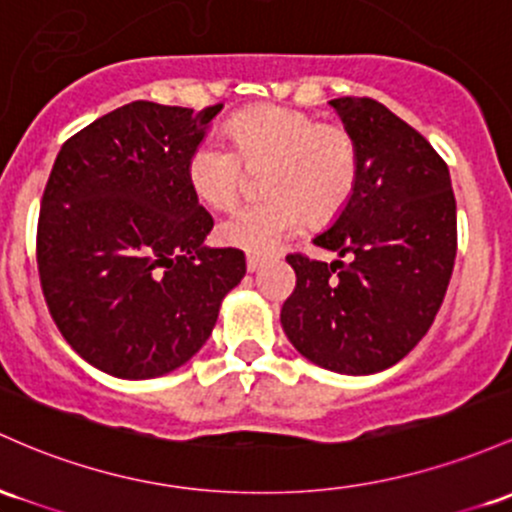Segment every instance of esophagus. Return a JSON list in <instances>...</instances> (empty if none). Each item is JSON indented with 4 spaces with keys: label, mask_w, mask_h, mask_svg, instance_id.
Wrapping results in <instances>:
<instances>
[{
    "label": "esophagus",
    "mask_w": 512,
    "mask_h": 512,
    "mask_svg": "<svg viewBox=\"0 0 512 512\" xmlns=\"http://www.w3.org/2000/svg\"><path fill=\"white\" fill-rule=\"evenodd\" d=\"M245 262H247V269H250V272H255V269H260V265H262V257L255 255V252H247Z\"/></svg>",
    "instance_id": "34e87169"
}]
</instances>
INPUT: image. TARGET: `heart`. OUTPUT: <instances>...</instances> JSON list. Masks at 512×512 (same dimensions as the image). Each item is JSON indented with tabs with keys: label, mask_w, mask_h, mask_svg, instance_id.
I'll list each match as a JSON object with an SVG mask.
<instances>
[{
	"label": "heart",
	"mask_w": 512,
	"mask_h": 512,
	"mask_svg": "<svg viewBox=\"0 0 512 512\" xmlns=\"http://www.w3.org/2000/svg\"><path fill=\"white\" fill-rule=\"evenodd\" d=\"M233 148L201 138L189 150L184 177L194 196L213 209L238 199L245 167H260L267 199L233 209L218 223L221 243L247 252H269L311 221L338 216L359 177L357 140L340 123L289 106H255L228 121Z\"/></svg>",
	"instance_id": "heart-1"
}]
</instances>
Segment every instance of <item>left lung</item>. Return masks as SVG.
<instances>
[{
  "instance_id": "left-lung-1",
  "label": "left lung",
  "mask_w": 512,
  "mask_h": 512,
  "mask_svg": "<svg viewBox=\"0 0 512 512\" xmlns=\"http://www.w3.org/2000/svg\"><path fill=\"white\" fill-rule=\"evenodd\" d=\"M330 104L357 140L359 177L313 243L350 262L286 255L296 286L282 325L318 367L374 374L406 357L440 311L457 257V201L447 162L413 126L369 97Z\"/></svg>"
}]
</instances>
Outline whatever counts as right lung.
I'll list each match as a JSON object with an SVG mask.
<instances>
[{
    "mask_svg": "<svg viewBox=\"0 0 512 512\" xmlns=\"http://www.w3.org/2000/svg\"><path fill=\"white\" fill-rule=\"evenodd\" d=\"M223 104L131 101L65 140L41 199L36 260L67 345L119 379L182 367L245 277L235 247H206L211 213L184 162Z\"/></svg>",
    "mask_w": 512,
    "mask_h": 512,
    "instance_id": "1",
    "label": "right lung"
}]
</instances>
